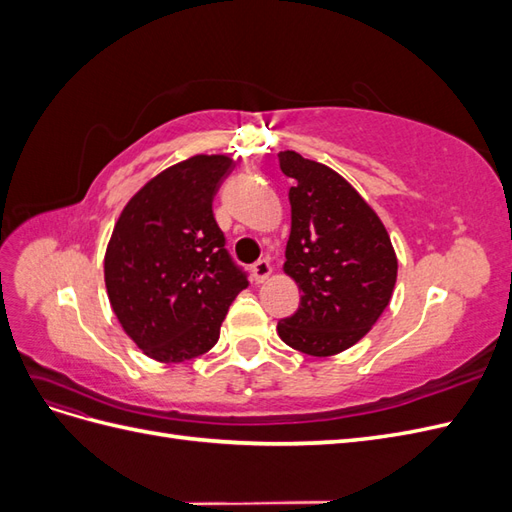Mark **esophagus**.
Returning a JSON list of instances; mask_svg holds the SVG:
<instances>
[{
	"label": "esophagus",
	"instance_id": "1",
	"mask_svg": "<svg viewBox=\"0 0 512 512\" xmlns=\"http://www.w3.org/2000/svg\"><path fill=\"white\" fill-rule=\"evenodd\" d=\"M252 275H254V280L258 284L265 282L267 277L271 275V262L267 258H260L258 262H254V265H252Z\"/></svg>",
	"mask_w": 512,
	"mask_h": 512
}]
</instances>
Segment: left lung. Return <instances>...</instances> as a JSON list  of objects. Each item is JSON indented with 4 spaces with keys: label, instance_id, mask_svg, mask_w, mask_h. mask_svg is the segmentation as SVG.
Here are the masks:
<instances>
[{
    "label": "left lung",
    "instance_id": "left-lung-1",
    "mask_svg": "<svg viewBox=\"0 0 512 512\" xmlns=\"http://www.w3.org/2000/svg\"><path fill=\"white\" fill-rule=\"evenodd\" d=\"M280 166L294 179L284 271L303 297L277 333L294 350L331 356L359 342L389 305L397 258L384 224L342 175L294 151L280 153Z\"/></svg>",
    "mask_w": 512,
    "mask_h": 512
}]
</instances>
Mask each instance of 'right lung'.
I'll return each instance as SVG.
<instances>
[{
    "mask_svg": "<svg viewBox=\"0 0 512 512\" xmlns=\"http://www.w3.org/2000/svg\"><path fill=\"white\" fill-rule=\"evenodd\" d=\"M235 166L194 156L166 168L121 211L104 256V282L123 331L151 359L183 363L220 339L247 273L226 250L213 196Z\"/></svg>",
    "mask_w": 512,
    "mask_h": 512,
    "instance_id": "right-lung-1",
    "label": "right lung"
}]
</instances>
